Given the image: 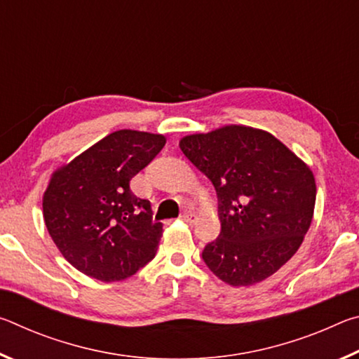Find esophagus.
<instances>
[{
	"label": "esophagus",
	"instance_id": "obj_1",
	"mask_svg": "<svg viewBox=\"0 0 359 359\" xmlns=\"http://www.w3.org/2000/svg\"><path fill=\"white\" fill-rule=\"evenodd\" d=\"M180 218H182V220H184L185 223H188V224H193V223H196V220H198L196 215H194L193 212H187V214H184V215H182Z\"/></svg>",
	"mask_w": 359,
	"mask_h": 359
}]
</instances>
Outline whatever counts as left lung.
<instances>
[{
	"instance_id": "1",
	"label": "left lung",
	"mask_w": 359,
	"mask_h": 359,
	"mask_svg": "<svg viewBox=\"0 0 359 359\" xmlns=\"http://www.w3.org/2000/svg\"><path fill=\"white\" fill-rule=\"evenodd\" d=\"M180 149L217 191L222 231L203 250L209 269L233 287L280 269L312 223L317 187L306 163L269 133L238 125L185 136Z\"/></svg>"
}]
</instances>
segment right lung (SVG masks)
I'll return each instance as SVG.
<instances>
[{"instance_id": "obj_1", "label": "right lung", "mask_w": 359, "mask_h": 359, "mask_svg": "<svg viewBox=\"0 0 359 359\" xmlns=\"http://www.w3.org/2000/svg\"><path fill=\"white\" fill-rule=\"evenodd\" d=\"M165 144L161 135L120 130L53 172L42 198L46 226L85 276L118 282L155 258L163 224L130 182Z\"/></svg>"}]
</instances>
